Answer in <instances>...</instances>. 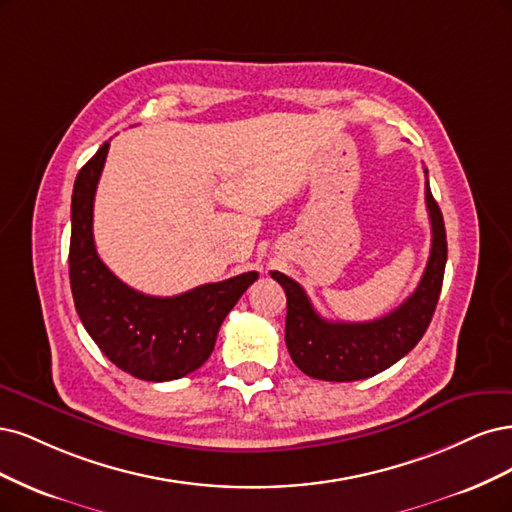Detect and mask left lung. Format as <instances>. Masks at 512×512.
I'll return each instance as SVG.
<instances>
[{
	"mask_svg": "<svg viewBox=\"0 0 512 512\" xmlns=\"http://www.w3.org/2000/svg\"><path fill=\"white\" fill-rule=\"evenodd\" d=\"M425 204L432 223V251L421 283L404 304L381 319L327 321L312 308L306 291L293 278L272 272L287 295V349L304 374L319 381H361L393 366L423 338L434 317L447 266V232L430 183H425Z\"/></svg>",
	"mask_w": 512,
	"mask_h": 512,
	"instance_id": "8db88e82",
	"label": "left lung"
}]
</instances>
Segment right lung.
Wrapping results in <instances>:
<instances>
[{
	"mask_svg": "<svg viewBox=\"0 0 512 512\" xmlns=\"http://www.w3.org/2000/svg\"><path fill=\"white\" fill-rule=\"evenodd\" d=\"M110 142L76 176L72 193L70 285L78 317L100 351L140 381H174L200 368L219 327L257 272L200 285L174 298H155L127 287L95 251L93 200Z\"/></svg>",
	"mask_w": 512,
	"mask_h": 512,
	"instance_id": "obj_1",
	"label": "right lung"
}]
</instances>
